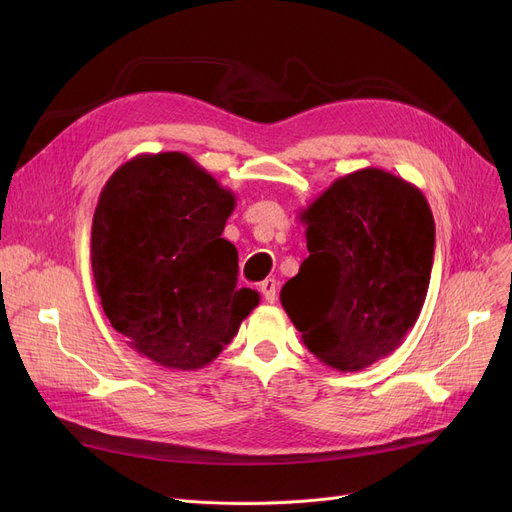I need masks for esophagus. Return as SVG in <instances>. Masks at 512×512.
<instances>
[{"label": "esophagus", "mask_w": 512, "mask_h": 512, "mask_svg": "<svg viewBox=\"0 0 512 512\" xmlns=\"http://www.w3.org/2000/svg\"><path fill=\"white\" fill-rule=\"evenodd\" d=\"M259 290H261V294H263V299H265V303H276V292H278V282L274 280V278H267V280H263L261 282V286H259Z\"/></svg>", "instance_id": "34e87169"}]
</instances>
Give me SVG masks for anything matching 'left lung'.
I'll return each instance as SVG.
<instances>
[{
  "label": "left lung",
  "mask_w": 512,
  "mask_h": 512,
  "mask_svg": "<svg viewBox=\"0 0 512 512\" xmlns=\"http://www.w3.org/2000/svg\"><path fill=\"white\" fill-rule=\"evenodd\" d=\"M309 257L280 292L309 351L336 371L394 353L427 297L436 226L419 188L382 168L334 180L299 213Z\"/></svg>",
  "instance_id": "1"
}]
</instances>
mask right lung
<instances>
[{"mask_svg": "<svg viewBox=\"0 0 512 512\" xmlns=\"http://www.w3.org/2000/svg\"><path fill=\"white\" fill-rule=\"evenodd\" d=\"M236 197L193 157L141 153L105 182L91 263L105 317L141 357L178 371L209 365L259 292L238 288V253L222 238Z\"/></svg>", "mask_w": 512, "mask_h": 512, "instance_id": "right-lung-1", "label": "right lung"}]
</instances>
